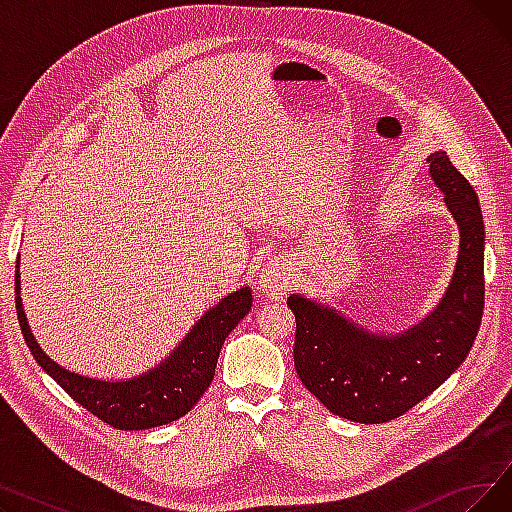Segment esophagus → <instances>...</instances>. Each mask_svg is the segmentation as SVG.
Segmentation results:
<instances>
[{"label":"esophagus","mask_w":512,"mask_h":512,"mask_svg":"<svg viewBox=\"0 0 512 512\" xmlns=\"http://www.w3.org/2000/svg\"><path fill=\"white\" fill-rule=\"evenodd\" d=\"M290 276H292V261L288 257L280 255L267 261L257 276V284L263 297H267L270 301L282 299V294L290 286Z\"/></svg>","instance_id":"1"}]
</instances>
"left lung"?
I'll return each mask as SVG.
<instances>
[{"label": "left lung", "instance_id": "left-lung-1", "mask_svg": "<svg viewBox=\"0 0 512 512\" xmlns=\"http://www.w3.org/2000/svg\"><path fill=\"white\" fill-rule=\"evenodd\" d=\"M429 176L459 226V257L440 303L415 326L373 332L332 305L290 294L297 319L294 369L330 413L384 423L413 409L469 355L483 313V215L469 180L446 151L427 155Z\"/></svg>", "mask_w": 512, "mask_h": 512}]
</instances>
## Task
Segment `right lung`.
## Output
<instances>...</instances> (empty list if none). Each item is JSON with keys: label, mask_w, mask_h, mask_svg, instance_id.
<instances>
[{"label": "right lung", "mask_w": 512, "mask_h": 512, "mask_svg": "<svg viewBox=\"0 0 512 512\" xmlns=\"http://www.w3.org/2000/svg\"><path fill=\"white\" fill-rule=\"evenodd\" d=\"M251 305L253 292L242 286L209 307L155 367L126 380H99L70 371L45 355L26 321L20 297V255L16 259V313L31 355L78 405L124 432L166 425L191 411L213 380L224 340L251 311Z\"/></svg>", "instance_id": "right-lung-1"}]
</instances>
